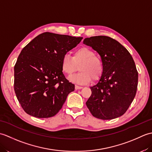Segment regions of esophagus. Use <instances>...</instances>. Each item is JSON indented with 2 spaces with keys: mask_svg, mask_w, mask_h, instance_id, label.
Segmentation results:
<instances>
[{
  "mask_svg": "<svg viewBox=\"0 0 152 152\" xmlns=\"http://www.w3.org/2000/svg\"><path fill=\"white\" fill-rule=\"evenodd\" d=\"M83 88V87L82 86H77V85H76L75 86V89H76V90H78V89H82Z\"/></svg>",
  "mask_w": 152,
  "mask_h": 152,
  "instance_id": "34e87169",
  "label": "esophagus"
}]
</instances>
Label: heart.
<instances>
[{"label":"heart","instance_id":"1","mask_svg":"<svg viewBox=\"0 0 152 152\" xmlns=\"http://www.w3.org/2000/svg\"><path fill=\"white\" fill-rule=\"evenodd\" d=\"M80 72L70 76L69 80L78 84H87L91 79L97 80L103 72V64L100 58L95 56V53L89 48H81L74 51L73 57L64 54L61 59V69L63 72L70 75L75 72L77 66Z\"/></svg>","mask_w":152,"mask_h":152}]
</instances>
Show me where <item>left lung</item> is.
<instances>
[{"label":"left lung","instance_id":"8db88e82","mask_svg":"<svg viewBox=\"0 0 152 152\" xmlns=\"http://www.w3.org/2000/svg\"><path fill=\"white\" fill-rule=\"evenodd\" d=\"M83 43L101 56L103 72L86 102L94 117L107 120L120 117L136 95L138 72L130 53L113 38L106 36L86 38Z\"/></svg>","mask_w":152,"mask_h":152}]
</instances>
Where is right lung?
<instances>
[{
  "mask_svg": "<svg viewBox=\"0 0 152 152\" xmlns=\"http://www.w3.org/2000/svg\"><path fill=\"white\" fill-rule=\"evenodd\" d=\"M82 38L46 32L23 48L14 66V91L27 114L47 118L62 108L74 85L64 77L61 59Z\"/></svg>",
  "mask_w": 152,
  "mask_h": 152,
  "instance_id": "right-lung-1",
  "label": "right lung"
}]
</instances>
